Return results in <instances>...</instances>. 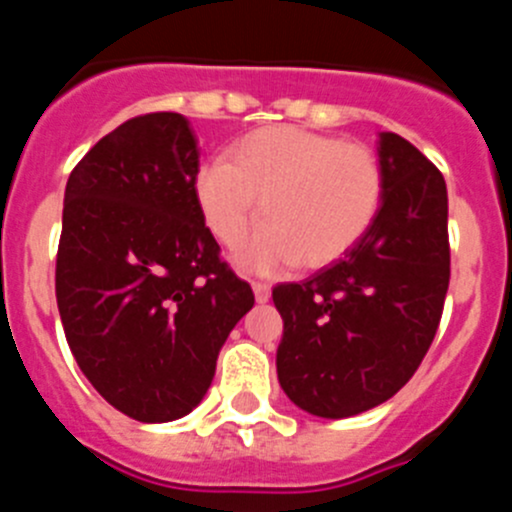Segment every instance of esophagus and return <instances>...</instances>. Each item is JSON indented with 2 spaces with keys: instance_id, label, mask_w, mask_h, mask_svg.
<instances>
[{
  "instance_id": "obj_1",
  "label": "esophagus",
  "mask_w": 512,
  "mask_h": 512,
  "mask_svg": "<svg viewBox=\"0 0 512 512\" xmlns=\"http://www.w3.org/2000/svg\"><path fill=\"white\" fill-rule=\"evenodd\" d=\"M253 295H256V302H266L271 297V287L266 282H251Z\"/></svg>"
}]
</instances>
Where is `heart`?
Here are the masks:
<instances>
[{"label":"heart","mask_w":512,"mask_h":512,"mask_svg":"<svg viewBox=\"0 0 512 512\" xmlns=\"http://www.w3.org/2000/svg\"><path fill=\"white\" fill-rule=\"evenodd\" d=\"M194 200L220 246L241 243L253 217L264 223L241 248L246 269L271 271L300 259L320 269L343 259L369 233L384 200V171L364 143L274 125L207 158L194 174Z\"/></svg>","instance_id":"heart-1"}]
</instances>
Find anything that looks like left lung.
I'll use <instances>...</instances> for the list:
<instances>
[{
  "label": "left lung",
  "instance_id": "left-lung-1",
  "mask_svg": "<svg viewBox=\"0 0 512 512\" xmlns=\"http://www.w3.org/2000/svg\"><path fill=\"white\" fill-rule=\"evenodd\" d=\"M384 200L369 233L305 282L277 284L282 390L320 418H348L402 390L428 354L451 279L449 197L436 166L379 135Z\"/></svg>",
  "mask_w": 512,
  "mask_h": 512
}]
</instances>
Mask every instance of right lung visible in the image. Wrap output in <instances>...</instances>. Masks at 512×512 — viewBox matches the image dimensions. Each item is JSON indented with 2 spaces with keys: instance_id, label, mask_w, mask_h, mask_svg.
Segmentation results:
<instances>
[{
  "instance_id": "1",
  "label": "right lung",
  "mask_w": 512,
  "mask_h": 512,
  "mask_svg": "<svg viewBox=\"0 0 512 512\" xmlns=\"http://www.w3.org/2000/svg\"><path fill=\"white\" fill-rule=\"evenodd\" d=\"M197 140L179 112L130 117L74 166L63 197L56 300L71 354L112 408L140 423L205 397L253 307L194 200Z\"/></svg>"
}]
</instances>
